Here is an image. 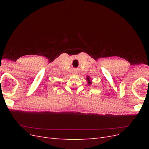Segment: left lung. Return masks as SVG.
Returning a JSON list of instances; mask_svg holds the SVG:
<instances>
[{"instance_id":"obj_1","label":"left lung","mask_w":149,"mask_h":149,"mask_svg":"<svg viewBox=\"0 0 149 149\" xmlns=\"http://www.w3.org/2000/svg\"><path fill=\"white\" fill-rule=\"evenodd\" d=\"M89 78L88 77V78H87V80H88V83H89V84H91V83L90 82V80H89Z\"/></svg>"}]
</instances>
